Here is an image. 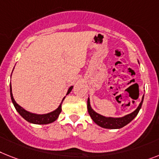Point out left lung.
<instances>
[{"mask_svg": "<svg viewBox=\"0 0 159 159\" xmlns=\"http://www.w3.org/2000/svg\"><path fill=\"white\" fill-rule=\"evenodd\" d=\"M143 100H144V96H143L142 100L140 103L139 106L136 108L135 111L132 113L127 115L122 118H111V117H105L102 115H99L97 112L92 109L90 106V101L89 98L88 99V111H89V115L91 116L92 119L93 120L94 123L99 125L102 128H110V129H117V128H121L129 124L130 122L132 121V119L136 117L137 114L139 113V111L141 110V107L142 106Z\"/></svg>", "mask_w": 159, "mask_h": 159, "instance_id": "left-lung-1", "label": "left lung"}]
</instances>
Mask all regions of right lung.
I'll list each match as a JSON object with an SVG mask.
<instances>
[{"mask_svg":"<svg viewBox=\"0 0 159 159\" xmlns=\"http://www.w3.org/2000/svg\"><path fill=\"white\" fill-rule=\"evenodd\" d=\"M72 89H73V86L69 88L66 95L70 93V91L72 90ZM10 97H11L12 102H13V104H14V107H15L16 111L18 112V114H19V115H20L23 119H26L27 122H29V123L35 124H48L54 122L55 120L58 118L59 114L61 113V103H62L63 100L65 99V98L62 99V102H61V103L60 104V106H58V108L56 109V110L53 111V112L48 113V114H44V115H36V114H33V113L28 112V111H27L23 108H22L19 105L17 104L16 102L14 101L13 94H12L11 84H10Z\"/></svg>","mask_w":159,"mask_h":159,"instance_id":"obj_1","label":"right lung"}]
</instances>
